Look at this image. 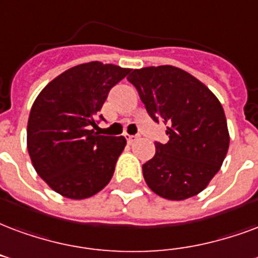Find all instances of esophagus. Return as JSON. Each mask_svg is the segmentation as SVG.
I'll list each match as a JSON object with an SVG mask.
<instances>
[{
    "mask_svg": "<svg viewBox=\"0 0 258 258\" xmlns=\"http://www.w3.org/2000/svg\"><path fill=\"white\" fill-rule=\"evenodd\" d=\"M125 139H127V142L131 145V144H134L135 141L138 139V135H125Z\"/></svg>",
    "mask_w": 258,
    "mask_h": 258,
    "instance_id": "obj_1",
    "label": "esophagus"
}]
</instances>
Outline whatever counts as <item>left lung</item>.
Segmentation results:
<instances>
[{
	"instance_id": "obj_1",
	"label": "left lung",
	"mask_w": 258,
	"mask_h": 258,
	"mask_svg": "<svg viewBox=\"0 0 258 258\" xmlns=\"http://www.w3.org/2000/svg\"><path fill=\"white\" fill-rule=\"evenodd\" d=\"M154 121L167 124V144L142 165L145 182L160 197L197 196L219 172L230 146L220 101L207 86L172 66L146 67L127 76Z\"/></svg>"
}]
</instances>
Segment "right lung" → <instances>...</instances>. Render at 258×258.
<instances>
[{
  "mask_svg": "<svg viewBox=\"0 0 258 258\" xmlns=\"http://www.w3.org/2000/svg\"><path fill=\"white\" fill-rule=\"evenodd\" d=\"M130 71L100 61L85 62L54 78L34 101L28 154L38 175L62 197H91L113 176L127 141L100 135L93 127L109 90Z\"/></svg>",
  "mask_w": 258,
  "mask_h": 258,
  "instance_id": "obj_1",
  "label": "right lung"
}]
</instances>
